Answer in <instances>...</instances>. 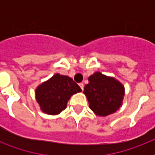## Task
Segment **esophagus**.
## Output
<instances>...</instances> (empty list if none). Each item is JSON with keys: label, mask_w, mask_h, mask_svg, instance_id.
I'll use <instances>...</instances> for the list:
<instances>
[{"label": "esophagus", "mask_w": 155, "mask_h": 155, "mask_svg": "<svg viewBox=\"0 0 155 155\" xmlns=\"http://www.w3.org/2000/svg\"><path fill=\"white\" fill-rule=\"evenodd\" d=\"M80 88H81V90H84V84H83V83H80Z\"/></svg>", "instance_id": "34e87169"}]
</instances>
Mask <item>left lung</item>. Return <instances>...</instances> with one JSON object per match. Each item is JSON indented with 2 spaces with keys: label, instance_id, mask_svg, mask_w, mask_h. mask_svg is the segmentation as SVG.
<instances>
[{
  "label": "left lung",
  "instance_id": "1",
  "mask_svg": "<svg viewBox=\"0 0 155 155\" xmlns=\"http://www.w3.org/2000/svg\"><path fill=\"white\" fill-rule=\"evenodd\" d=\"M84 93L93 113L99 117H106L115 113L121 106L125 87L114 77L97 71L88 77Z\"/></svg>",
  "mask_w": 155,
  "mask_h": 155
}]
</instances>
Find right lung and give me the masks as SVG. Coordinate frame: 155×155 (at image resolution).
Returning a JSON list of instances; mask_svg holds the SVG:
<instances>
[{
	"label": "right lung",
	"instance_id": "obj_1",
	"mask_svg": "<svg viewBox=\"0 0 155 155\" xmlns=\"http://www.w3.org/2000/svg\"><path fill=\"white\" fill-rule=\"evenodd\" d=\"M81 91L71 78L57 73L36 87L35 98L43 113L58 115L67 108L71 97Z\"/></svg>",
	"mask_w": 155,
	"mask_h": 155
}]
</instances>
